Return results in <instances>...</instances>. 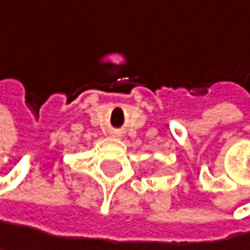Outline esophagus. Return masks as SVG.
I'll return each instance as SVG.
<instances>
[{
    "label": "esophagus",
    "mask_w": 250,
    "mask_h": 250,
    "mask_svg": "<svg viewBox=\"0 0 250 250\" xmlns=\"http://www.w3.org/2000/svg\"><path fill=\"white\" fill-rule=\"evenodd\" d=\"M113 135H115V137H123V132H121V130H115Z\"/></svg>",
    "instance_id": "1"
}]
</instances>
